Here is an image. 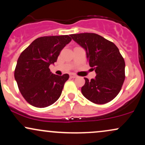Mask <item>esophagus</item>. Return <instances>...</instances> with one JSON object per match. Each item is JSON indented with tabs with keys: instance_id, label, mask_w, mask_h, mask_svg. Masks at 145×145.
I'll list each match as a JSON object with an SVG mask.
<instances>
[{
	"instance_id": "1",
	"label": "esophagus",
	"mask_w": 145,
	"mask_h": 145,
	"mask_svg": "<svg viewBox=\"0 0 145 145\" xmlns=\"http://www.w3.org/2000/svg\"><path fill=\"white\" fill-rule=\"evenodd\" d=\"M69 76H70L71 78H75L77 77V76L76 75H75L74 74H70V75H69Z\"/></svg>"
}]
</instances>
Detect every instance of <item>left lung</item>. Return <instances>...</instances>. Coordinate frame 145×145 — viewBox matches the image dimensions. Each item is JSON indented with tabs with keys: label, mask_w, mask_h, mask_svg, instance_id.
Listing matches in <instances>:
<instances>
[{
	"label": "left lung",
	"mask_w": 145,
	"mask_h": 145,
	"mask_svg": "<svg viewBox=\"0 0 145 145\" xmlns=\"http://www.w3.org/2000/svg\"><path fill=\"white\" fill-rule=\"evenodd\" d=\"M84 48L90 67L96 76L81 88L83 95L91 102L104 104L112 101L120 92L125 80V61L114 43L95 33L70 35Z\"/></svg>",
	"instance_id": "8db88e82"
}]
</instances>
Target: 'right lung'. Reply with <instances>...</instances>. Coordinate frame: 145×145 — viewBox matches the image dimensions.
Returning <instances> with one entry per match:
<instances>
[{
    "instance_id": "add662e5",
    "label": "right lung",
    "mask_w": 145,
    "mask_h": 145,
    "mask_svg": "<svg viewBox=\"0 0 145 145\" xmlns=\"http://www.w3.org/2000/svg\"><path fill=\"white\" fill-rule=\"evenodd\" d=\"M71 41L68 35L36 39L20 55L14 77L25 100L37 108L54 104L61 96L69 75L58 76L49 66L56 62L61 51Z\"/></svg>"
}]
</instances>
